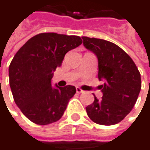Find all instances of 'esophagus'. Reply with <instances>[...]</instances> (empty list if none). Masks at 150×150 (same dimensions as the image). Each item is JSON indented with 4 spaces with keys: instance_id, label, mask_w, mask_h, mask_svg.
I'll list each match as a JSON object with an SVG mask.
<instances>
[{
    "instance_id": "34e87169",
    "label": "esophagus",
    "mask_w": 150,
    "mask_h": 150,
    "mask_svg": "<svg viewBox=\"0 0 150 150\" xmlns=\"http://www.w3.org/2000/svg\"><path fill=\"white\" fill-rule=\"evenodd\" d=\"M76 93L77 94H82V93H84V90H82L81 88H76Z\"/></svg>"
}]
</instances>
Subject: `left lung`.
Returning <instances> with one entry per match:
<instances>
[{
	"label": "left lung",
	"instance_id": "left-lung-1",
	"mask_svg": "<svg viewBox=\"0 0 150 150\" xmlns=\"http://www.w3.org/2000/svg\"><path fill=\"white\" fill-rule=\"evenodd\" d=\"M83 45L98 59V78L101 99L86 108L88 117L100 125H114L122 121L132 110L141 88V75L131 57L120 47L103 39L82 36Z\"/></svg>",
	"mask_w": 150,
	"mask_h": 150
}]
</instances>
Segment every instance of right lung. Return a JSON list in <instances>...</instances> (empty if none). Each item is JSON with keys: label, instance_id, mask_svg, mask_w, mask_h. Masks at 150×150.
<instances>
[{"label": "right lung", "instance_id": "right-lung-1", "mask_svg": "<svg viewBox=\"0 0 150 150\" xmlns=\"http://www.w3.org/2000/svg\"><path fill=\"white\" fill-rule=\"evenodd\" d=\"M82 43L77 35L42 33L30 38L15 54L8 69L15 103L22 114L38 125L61 119L76 89L53 88L51 79L66 53Z\"/></svg>", "mask_w": 150, "mask_h": 150}]
</instances>
